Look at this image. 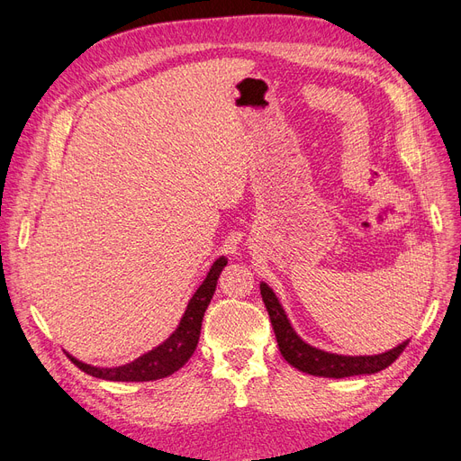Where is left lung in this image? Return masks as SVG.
<instances>
[{
	"label": "left lung",
	"instance_id": "1",
	"mask_svg": "<svg viewBox=\"0 0 461 461\" xmlns=\"http://www.w3.org/2000/svg\"><path fill=\"white\" fill-rule=\"evenodd\" d=\"M260 294L266 304V310H268L281 356H284L293 367L304 371V374H310V375L343 379L352 375L377 374V371L389 367L410 343V339H406L400 345L393 347L391 350H384L379 354L354 356V354L328 352L306 343V340L294 331L287 312L279 301V296L268 284H266V281H260Z\"/></svg>",
	"mask_w": 461,
	"mask_h": 461
}]
</instances>
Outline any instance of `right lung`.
I'll list each match as a JSON object with an SVG mask.
<instances>
[{"label": "right lung", "mask_w": 461, "mask_h": 461, "mask_svg": "<svg viewBox=\"0 0 461 461\" xmlns=\"http://www.w3.org/2000/svg\"><path fill=\"white\" fill-rule=\"evenodd\" d=\"M226 264H228L226 257H218L212 262L211 270L206 272L203 279V284L187 301V306L180 318V323H177V328L165 340H162V343H158L151 350L143 352L136 360L122 366H114V367H97L74 358V356L68 352L67 356L82 371H86L87 375L105 379V381H126V383L157 381L176 374L177 369L185 366V362L191 358L193 352L197 348L204 312L211 304V299L216 291L218 277L221 270H224Z\"/></svg>", "instance_id": "add662e5"}]
</instances>
